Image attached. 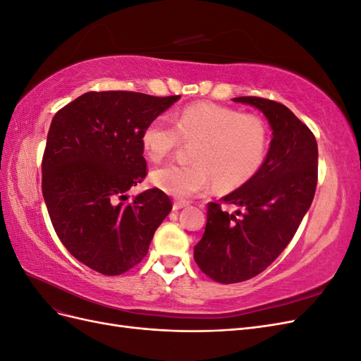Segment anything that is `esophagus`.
I'll return each mask as SVG.
<instances>
[{
  "label": "esophagus",
  "instance_id": "34e87169",
  "mask_svg": "<svg viewBox=\"0 0 361 361\" xmlns=\"http://www.w3.org/2000/svg\"><path fill=\"white\" fill-rule=\"evenodd\" d=\"M187 206H188L187 202H174V203H173V211L183 209V207H187Z\"/></svg>",
  "mask_w": 361,
  "mask_h": 361
}]
</instances>
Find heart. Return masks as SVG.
<instances>
[{
  "label": "heart",
  "instance_id": "heart-1",
  "mask_svg": "<svg viewBox=\"0 0 361 361\" xmlns=\"http://www.w3.org/2000/svg\"><path fill=\"white\" fill-rule=\"evenodd\" d=\"M180 140L192 143L190 166L166 164L152 171V183L174 199H191L216 187H243L260 170L268 149L264 120L233 108L202 102L185 106L173 118L159 116L145 126L141 146L152 161H161Z\"/></svg>",
  "mask_w": 361,
  "mask_h": 361
}]
</instances>
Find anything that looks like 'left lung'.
Segmentation results:
<instances>
[{
    "mask_svg": "<svg viewBox=\"0 0 361 361\" xmlns=\"http://www.w3.org/2000/svg\"><path fill=\"white\" fill-rule=\"evenodd\" d=\"M264 113L272 140L260 170L223 197L233 214L207 204V223L194 259L218 283H239L260 274L288 247L314 197L318 145L312 130L288 106L255 96L233 97Z\"/></svg>",
    "mask_w": 361,
    "mask_h": 361,
    "instance_id": "1",
    "label": "left lung"
}]
</instances>
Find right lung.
<instances>
[{
    "instance_id": "obj_1",
    "label": "right lung",
    "mask_w": 361,
    "mask_h": 361,
    "mask_svg": "<svg viewBox=\"0 0 361 361\" xmlns=\"http://www.w3.org/2000/svg\"><path fill=\"white\" fill-rule=\"evenodd\" d=\"M180 96L84 93L54 116L42 161V192L69 253L104 276L123 274L146 255L170 211L154 188L129 199L146 178L145 126Z\"/></svg>"
}]
</instances>
